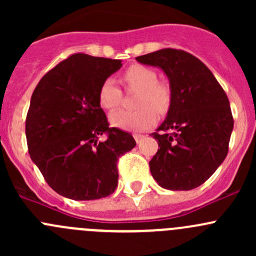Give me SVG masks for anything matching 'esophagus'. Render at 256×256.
<instances>
[{"label": "esophagus", "instance_id": "1", "mask_svg": "<svg viewBox=\"0 0 256 256\" xmlns=\"http://www.w3.org/2000/svg\"><path fill=\"white\" fill-rule=\"evenodd\" d=\"M134 138H135V141H136V142L140 144L141 141L144 140V135H141V134H135V135H134Z\"/></svg>", "mask_w": 256, "mask_h": 256}]
</instances>
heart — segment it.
<instances>
[{"instance_id":"b5f03b06","label":"heart","mask_w":256,"mask_h":256,"mask_svg":"<svg viewBox=\"0 0 256 256\" xmlns=\"http://www.w3.org/2000/svg\"><path fill=\"white\" fill-rule=\"evenodd\" d=\"M124 82L126 85L138 89L135 112L118 110L110 114V124L115 128L126 131L140 132L152 128L157 122V113L164 114L168 110L171 102V90L164 82H157V74L148 66H128L124 73ZM120 88L115 80L109 78L104 80L99 89V102L104 109L114 110L121 104Z\"/></svg>"}]
</instances>
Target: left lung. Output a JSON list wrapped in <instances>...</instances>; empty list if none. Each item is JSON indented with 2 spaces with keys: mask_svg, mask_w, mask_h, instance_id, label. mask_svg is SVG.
Wrapping results in <instances>:
<instances>
[{
  "mask_svg": "<svg viewBox=\"0 0 256 256\" xmlns=\"http://www.w3.org/2000/svg\"><path fill=\"white\" fill-rule=\"evenodd\" d=\"M136 60L161 69L171 90L166 118L151 135L160 147L150 161L152 177L164 190L197 188L228 154L234 121L226 94L207 66L187 52L166 48Z\"/></svg>",
  "mask_w": 256,
  "mask_h": 256,
  "instance_id": "obj_1",
  "label": "left lung"
}]
</instances>
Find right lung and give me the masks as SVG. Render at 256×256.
Returning <instances> with one entry per match:
<instances>
[{"mask_svg": "<svg viewBox=\"0 0 256 256\" xmlns=\"http://www.w3.org/2000/svg\"><path fill=\"white\" fill-rule=\"evenodd\" d=\"M121 66L120 59L73 54L33 92L26 120L28 151L63 197L92 200L112 194L118 187V158L136 146L131 134L109 128L99 102L102 84ZM102 133L108 138L99 142Z\"/></svg>", "mask_w": 256, "mask_h": 256, "instance_id": "1", "label": "right lung"}]
</instances>
